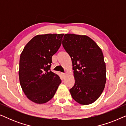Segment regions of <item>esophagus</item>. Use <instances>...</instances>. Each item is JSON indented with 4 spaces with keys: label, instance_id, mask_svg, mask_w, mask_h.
Returning a JSON list of instances; mask_svg holds the SVG:
<instances>
[{
    "label": "esophagus",
    "instance_id": "esophagus-1",
    "mask_svg": "<svg viewBox=\"0 0 126 126\" xmlns=\"http://www.w3.org/2000/svg\"><path fill=\"white\" fill-rule=\"evenodd\" d=\"M61 75L63 77H64L65 76V73H61Z\"/></svg>",
    "mask_w": 126,
    "mask_h": 126
}]
</instances>
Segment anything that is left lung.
<instances>
[{
	"mask_svg": "<svg viewBox=\"0 0 126 126\" xmlns=\"http://www.w3.org/2000/svg\"><path fill=\"white\" fill-rule=\"evenodd\" d=\"M63 45L71 58L75 85L70 92L79 104L94 102L106 82V67L101 49L87 35L66 34Z\"/></svg>",
	"mask_w": 126,
	"mask_h": 126,
	"instance_id": "left-lung-1",
	"label": "left lung"
}]
</instances>
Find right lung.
<instances>
[{
  "instance_id": "add662e5",
  "label": "right lung",
  "mask_w": 126,
  "mask_h": 126,
  "mask_svg": "<svg viewBox=\"0 0 126 126\" xmlns=\"http://www.w3.org/2000/svg\"><path fill=\"white\" fill-rule=\"evenodd\" d=\"M63 34L37 35L25 46L19 60L22 90L32 102L44 104L53 98L61 80L50 70L52 56L61 45Z\"/></svg>"
}]
</instances>
